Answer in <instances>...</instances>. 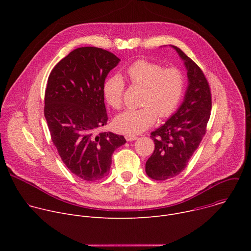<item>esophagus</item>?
Instances as JSON below:
<instances>
[{
    "label": "esophagus",
    "instance_id": "34e87169",
    "mask_svg": "<svg viewBox=\"0 0 251 251\" xmlns=\"http://www.w3.org/2000/svg\"><path fill=\"white\" fill-rule=\"evenodd\" d=\"M138 137L137 136H135V135H131V134H126L125 135V139L127 140V141H134V140H136Z\"/></svg>",
    "mask_w": 251,
    "mask_h": 251
}]
</instances>
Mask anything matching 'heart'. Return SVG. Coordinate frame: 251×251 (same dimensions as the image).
Listing matches in <instances>:
<instances>
[{
	"label": "heart",
	"instance_id": "1",
	"mask_svg": "<svg viewBox=\"0 0 251 251\" xmlns=\"http://www.w3.org/2000/svg\"><path fill=\"white\" fill-rule=\"evenodd\" d=\"M126 76L132 85L144 88L137 109H129L115 119L117 130L128 134H139L147 130L159 118L170 117L180 104L185 91V75L176 67L139 59L126 69ZM125 82L119 75L107 78L103 85L104 97L112 108L123 105Z\"/></svg>",
	"mask_w": 251,
	"mask_h": 251
}]
</instances>
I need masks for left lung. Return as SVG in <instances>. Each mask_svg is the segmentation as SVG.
Listing matches in <instances>:
<instances>
[{
  "label": "left lung",
  "instance_id": "8db88e82",
  "mask_svg": "<svg viewBox=\"0 0 251 251\" xmlns=\"http://www.w3.org/2000/svg\"><path fill=\"white\" fill-rule=\"evenodd\" d=\"M171 47L184 60L189 84L176 112L151 133L155 150L146 162V173L156 181L185 170L205 134L211 110L210 88L201 69L180 49Z\"/></svg>",
  "mask_w": 251,
  "mask_h": 251
}]
</instances>
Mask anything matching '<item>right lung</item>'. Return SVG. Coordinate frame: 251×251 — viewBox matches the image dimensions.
Masks as SVG:
<instances>
[{
	"instance_id": "right-lung-1",
	"label": "right lung",
	"mask_w": 251,
	"mask_h": 251,
	"mask_svg": "<svg viewBox=\"0 0 251 251\" xmlns=\"http://www.w3.org/2000/svg\"><path fill=\"white\" fill-rule=\"evenodd\" d=\"M120 59L110 51L79 48L51 70L45 94V117L53 145L67 167L84 181L108 175L112 154L126 140L99 132L108 116L104 104L105 78Z\"/></svg>"
}]
</instances>
